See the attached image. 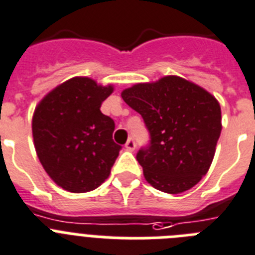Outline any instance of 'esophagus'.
<instances>
[{
    "instance_id": "obj_1",
    "label": "esophagus",
    "mask_w": 255,
    "mask_h": 255,
    "mask_svg": "<svg viewBox=\"0 0 255 255\" xmlns=\"http://www.w3.org/2000/svg\"><path fill=\"white\" fill-rule=\"evenodd\" d=\"M136 149V142H134V140L130 137L129 140L126 142V150H128V151H133V150Z\"/></svg>"
}]
</instances>
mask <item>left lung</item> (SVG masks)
I'll return each mask as SVG.
<instances>
[{"label":"left lung","mask_w":255,"mask_h":255,"mask_svg":"<svg viewBox=\"0 0 255 255\" xmlns=\"http://www.w3.org/2000/svg\"><path fill=\"white\" fill-rule=\"evenodd\" d=\"M122 97L150 133L149 146L136 156L145 180L167 194L194 187L207 174L222 130L216 97L177 75L137 83Z\"/></svg>","instance_id":"obj_1"}]
</instances>
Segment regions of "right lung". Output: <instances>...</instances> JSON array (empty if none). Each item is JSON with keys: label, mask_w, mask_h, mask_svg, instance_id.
<instances>
[{"label": "right lung", "mask_w": 255, "mask_h": 255, "mask_svg": "<svg viewBox=\"0 0 255 255\" xmlns=\"http://www.w3.org/2000/svg\"><path fill=\"white\" fill-rule=\"evenodd\" d=\"M113 86L75 77L48 92L33 114L34 147L42 167L70 192L97 189L109 177L121 145L113 140L114 121L101 113Z\"/></svg>", "instance_id": "obj_1"}]
</instances>
